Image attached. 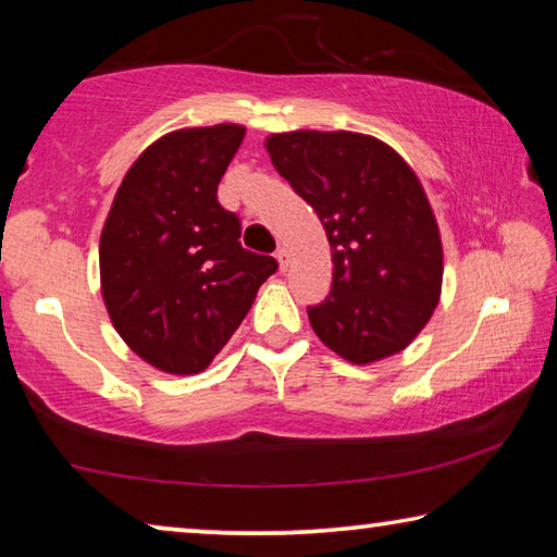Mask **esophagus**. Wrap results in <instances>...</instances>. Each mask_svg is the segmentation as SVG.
Returning a JSON list of instances; mask_svg holds the SVG:
<instances>
[{
  "label": "esophagus",
  "mask_w": 557,
  "mask_h": 557,
  "mask_svg": "<svg viewBox=\"0 0 557 557\" xmlns=\"http://www.w3.org/2000/svg\"><path fill=\"white\" fill-rule=\"evenodd\" d=\"M275 258H277V262H280V270L285 272V270L289 268V250H287V248H280V250L275 252Z\"/></svg>",
  "instance_id": "1"
}]
</instances>
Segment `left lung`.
I'll use <instances>...</instances> for the list:
<instances>
[{
    "instance_id": "1",
    "label": "left lung",
    "mask_w": 557,
    "mask_h": 557,
    "mask_svg": "<svg viewBox=\"0 0 557 557\" xmlns=\"http://www.w3.org/2000/svg\"><path fill=\"white\" fill-rule=\"evenodd\" d=\"M265 147L332 245V292L307 307L317 336L358 366L403 351L442 289V240L418 176L358 132H282Z\"/></svg>"
}]
</instances>
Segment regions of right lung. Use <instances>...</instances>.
<instances>
[{
  "instance_id": "right-lung-1",
  "label": "right lung",
  "mask_w": 557,
  "mask_h": 557,
  "mask_svg": "<svg viewBox=\"0 0 557 557\" xmlns=\"http://www.w3.org/2000/svg\"><path fill=\"white\" fill-rule=\"evenodd\" d=\"M240 125L188 127L149 145L100 235L102 299L117 334L154 369L199 373L228 344L277 260L245 250L219 182Z\"/></svg>"
}]
</instances>
